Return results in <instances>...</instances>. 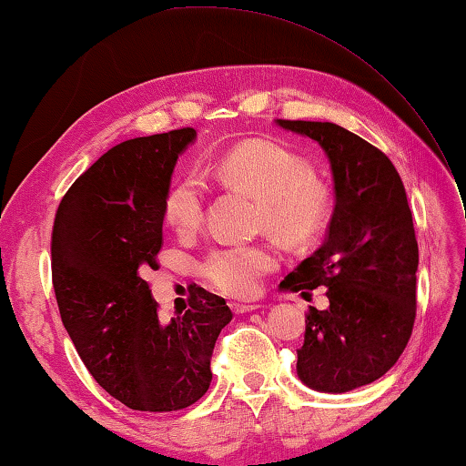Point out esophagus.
I'll list each match as a JSON object with an SVG mask.
<instances>
[{"label":"esophagus","instance_id":"1","mask_svg":"<svg viewBox=\"0 0 466 466\" xmlns=\"http://www.w3.org/2000/svg\"><path fill=\"white\" fill-rule=\"evenodd\" d=\"M231 309L235 315H243V313H251V311H258L259 305L256 303H238V300H233L231 303Z\"/></svg>","mask_w":466,"mask_h":466}]
</instances>
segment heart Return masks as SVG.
I'll return each instance as SVG.
<instances>
[{
  "mask_svg": "<svg viewBox=\"0 0 466 466\" xmlns=\"http://www.w3.org/2000/svg\"><path fill=\"white\" fill-rule=\"evenodd\" d=\"M204 174L220 184L241 187L262 198V223L289 241H307L323 227L329 194L309 163L276 143L248 141L218 155ZM207 182L196 171L179 176L163 198V218L179 235L198 231L204 220ZM279 266V249L270 243H225L200 262L210 287L231 297H251L262 276Z\"/></svg>",
  "mask_w": 466,
  "mask_h": 466,
  "instance_id": "obj_1",
  "label": "heart"
}]
</instances>
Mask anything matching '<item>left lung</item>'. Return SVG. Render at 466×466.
<instances>
[{
  "label": "left lung",
  "instance_id": "8db88e82",
  "mask_svg": "<svg viewBox=\"0 0 466 466\" xmlns=\"http://www.w3.org/2000/svg\"><path fill=\"white\" fill-rule=\"evenodd\" d=\"M321 147L336 207L328 239L280 282L284 292L325 287L311 307L297 374L309 389L348 393L380 379L411 338L418 241L401 177L385 153L333 122L276 120Z\"/></svg>",
  "mask_w": 466,
  "mask_h": 466
}]
</instances>
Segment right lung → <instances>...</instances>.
I'll return each mask as SVG.
<instances>
[{
	"mask_svg": "<svg viewBox=\"0 0 466 466\" xmlns=\"http://www.w3.org/2000/svg\"><path fill=\"white\" fill-rule=\"evenodd\" d=\"M194 128L112 147L63 196L53 227L61 321L104 390L137 411H177L207 393L210 356L231 309L196 289L192 309L161 323L141 274L157 268L163 198Z\"/></svg>",
	"mask_w": 466,
	"mask_h": 466,
	"instance_id": "add662e5",
	"label": "right lung"
}]
</instances>
